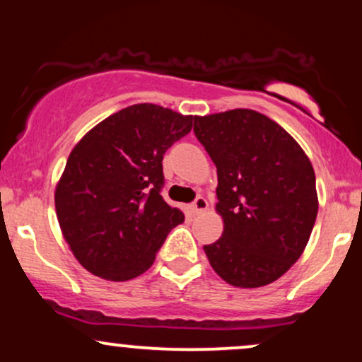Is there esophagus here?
I'll return each mask as SVG.
<instances>
[{"instance_id":"esophagus-1","label":"esophagus","mask_w":362,"mask_h":362,"mask_svg":"<svg viewBox=\"0 0 362 362\" xmlns=\"http://www.w3.org/2000/svg\"><path fill=\"white\" fill-rule=\"evenodd\" d=\"M206 209H207V201L204 197H197L192 202V206H190V211H192V214H201V213H204Z\"/></svg>"}]
</instances>
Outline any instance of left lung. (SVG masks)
I'll return each instance as SVG.
<instances>
[{
	"instance_id": "1",
	"label": "left lung",
	"mask_w": 362,
	"mask_h": 362,
	"mask_svg": "<svg viewBox=\"0 0 362 362\" xmlns=\"http://www.w3.org/2000/svg\"><path fill=\"white\" fill-rule=\"evenodd\" d=\"M194 132L218 168L224 230L204 245L211 267L236 288L271 284L300 259L317 219L308 156L279 124L250 109L194 117Z\"/></svg>"
}]
</instances>
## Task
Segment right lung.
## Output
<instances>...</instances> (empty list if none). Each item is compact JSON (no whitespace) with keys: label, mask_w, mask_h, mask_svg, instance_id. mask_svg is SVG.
<instances>
[{"label":"right lung","mask_w":362,"mask_h":362,"mask_svg":"<svg viewBox=\"0 0 362 362\" xmlns=\"http://www.w3.org/2000/svg\"><path fill=\"white\" fill-rule=\"evenodd\" d=\"M192 119L138 103L102 120L73 148L54 201L64 240L86 271L109 281L138 277L184 223V213L161 197V161Z\"/></svg>","instance_id":"right-lung-1"}]
</instances>
